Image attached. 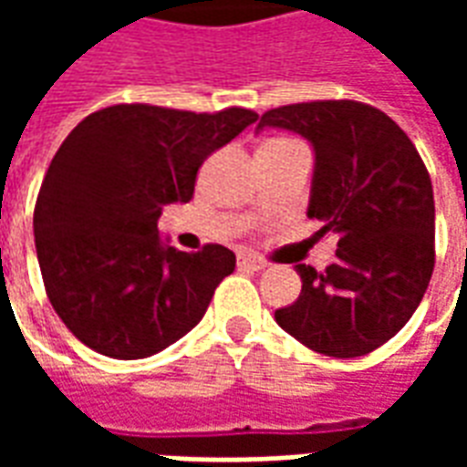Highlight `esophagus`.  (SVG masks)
<instances>
[{"instance_id":"esophagus-1","label":"esophagus","mask_w":467,"mask_h":467,"mask_svg":"<svg viewBox=\"0 0 467 467\" xmlns=\"http://www.w3.org/2000/svg\"><path fill=\"white\" fill-rule=\"evenodd\" d=\"M237 265H240V267H250V270H265V267H267L265 260L253 257V254H240V257H237Z\"/></svg>"}]
</instances>
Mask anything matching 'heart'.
<instances>
[{
	"instance_id": "obj_1",
	"label": "heart",
	"mask_w": 467,
	"mask_h": 467,
	"mask_svg": "<svg viewBox=\"0 0 467 467\" xmlns=\"http://www.w3.org/2000/svg\"><path fill=\"white\" fill-rule=\"evenodd\" d=\"M285 140H273V142H267V144H283Z\"/></svg>"
}]
</instances>
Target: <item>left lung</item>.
Returning a JSON list of instances; mask_svg holds the SVG:
<instances>
[{
  "instance_id": "obj_1",
  "label": "left lung",
  "mask_w": 467,
  "mask_h": 467,
  "mask_svg": "<svg viewBox=\"0 0 467 467\" xmlns=\"http://www.w3.org/2000/svg\"><path fill=\"white\" fill-rule=\"evenodd\" d=\"M283 127L315 147L307 217L337 234L325 273L295 265L303 293L275 320L330 358L368 355L412 317L435 265V202L425 162L390 117L355 99L267 109L257 130Z\"/></svg>"
}]
</instances>
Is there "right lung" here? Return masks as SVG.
Wrapping results in <instances>:
<instances>
[{
  "mask_svg": "<svg viewBox=\"0 0 467 467\" xmlns=\"http://www.w3.org/2000/svg\"><path fill=\"white\" fill-rule=\"evenodd\" d=\"M257 119L253 109H97L67 134L35 204L36 260L55 313L79 343L137 360L202 320L234 253L164 247V204L190 202L202 162Z\"/></svg>",
  "mask_w": 467,
  "mask_h": 467,
  "instance_id": "right-lung-1",
  "label": "right lung"
}]
</instances>
